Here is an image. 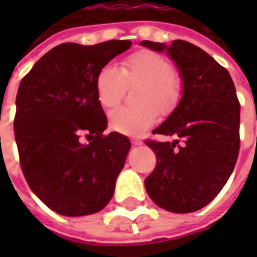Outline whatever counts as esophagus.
Masks as SVG:
<instances>
[{"instance_id":"34e87169","label":"esophagus","mask_w":257,"mask_h":257,"mask_svg":"<svg viewBox=\"0 0 257 257\" xmlns=\"http://www.w3.org/2000/svg\"><path fill=\"white\" fill-rule=\"evenodd\" d=\"M132 144L133 145H141L143 144V141L139 140V139H132Z\"/></svg>"}]
</instances>
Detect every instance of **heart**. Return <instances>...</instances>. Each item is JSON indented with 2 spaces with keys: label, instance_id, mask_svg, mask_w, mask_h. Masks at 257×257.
I'll list each match as a JSON object with an SVG mask.
<instances>
[{
  "label": "heart",
  "instance_id": "b5f03b06",
  "mask_svg": "<svg viewBox=\"0 0 257 257\" xmlns=\"http://www.w3.org/2000/svg\"><path fill=\"white\" fill-rule=\"evenodd\" d=\"M141 84L137 92L139 106H118L109 113L114 131L128 136H139L151 128L161 112H169L180 96V86L173 74V65L163 54L140 50L122 62V68L106 64L94 80L97 100L104 108L120 102L125 86Z\"/></svg>",
  "mask_w": 257,
  "mask_h": 257
}]
</instances>
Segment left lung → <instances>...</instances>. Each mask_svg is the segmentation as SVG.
<instances>
[{"label":"left lung","instance_id":"1","mask_svg":"<svg viewBox=\"0 0 257 257\" xmlns=\"http://www.w3.org/2000/svg\"><path fill=\"white\" fill-rule=\"evenodd\" d=\"M140 45L168 54L183 82L177 106L152 132L173 136V143L145 141L157 157L145 189L165 211H199L221 191L237 160L240 104L235 85L225 68L191 42L141 41Z\"/></svg>","mask_w":257,"mask_h":257}]
</instances>
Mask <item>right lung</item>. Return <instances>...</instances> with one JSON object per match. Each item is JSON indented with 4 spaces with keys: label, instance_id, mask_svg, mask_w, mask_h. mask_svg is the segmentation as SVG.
<instances>
[{
    "label": "right lung",
    "instance_id": "1",
    "mask_svg": "<svg viewBox=\"0 0 257 257\" xmlns=\"http://www.w3.org/2000/svg\"><path fill=\"white\" fill-rule=\"evenodd\" d=\"M131 45L125 40L61 44L18 86L14 136L22 173L34 195L60 215H92L112 199L131 143L117 132L102 135L108 120L94 80ZM84 132L93 139L89 145L79 141Z\"/></svg>",
    "mask_w": 257,
    "mask_h": 257
}]
</instances>
